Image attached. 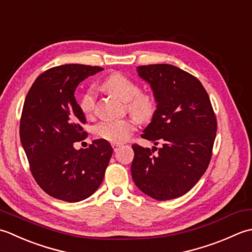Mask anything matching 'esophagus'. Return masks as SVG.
<instances>
[{
  "instance_id": "obj_1",
  "label": "esophagus",
  "mask_w": 252,
  "mask_h": 252,
  "mask_svg": "<svg viewBox=\"0 0 252 252\" xmlns=\"http://www.w3.org/2000/svg\"><path fill=\"white\" fill-rule=\"evenodd\" d=\"M121 146H122L121 143H113V145H112V147H113V149H114L115 152H116L117 150H119V148H120Z\"/></svg>"
}]
</instances>
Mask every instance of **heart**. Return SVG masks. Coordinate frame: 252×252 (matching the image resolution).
Listing matches in <instances>:
<instances>
[{
    "instance_id": "heart-1",
    "label": "heart",
    "mask_w": 252,
    "mask_h": 252,
    "mask_svg": "<svg viewBox=\"0 0 252 252\" xmlns=\"http://www.w3.org/2000/svg\"><path fill=\"white\" fill-rule=\"evenodd\" d=\"M102 88L120 100L127 102V107L131 114L141 122H147L156 111L155 100L147 94H139L136 83L122 74H112L102 83ZM94 106V94L87 90L81 96L80 107L86 115H89ZM135 129L133 123L129 120L104 121L95 127L96 135L103 139L120 143L125 141Z\"/></svg>"
}]
</instances>
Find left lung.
Listing matches in <instances>:
<instances>
[{"label":"left lung","instance_id":"8db88e82","mask_svg":"<svg viewBox=\"0 0 252 252\" xmlns=\"http://www.w3.org/2000/svg\"><path fill=\"white\" fill-rule=\"evenodd\" d=\"M137 74L150 85L157 109L142 138L162 143L133 145L131 176L136 186L153 199H175L197 184L211 160L217 119L202 84L169 64L138 66ZM155 150L158 152L153 155Z\"/></svg>","mask_w":252,"mask_h":252}]
</instances>
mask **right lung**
Masks as SVG:
<instances>
[{"mask_svg": "<svg viewBox=\"0 0 252 252\" xmlns=\"http://www.w3.org/2000/svg\"><path fill=\"white\" fill-rule=\"evenodd\" d=\"M103 70L99 66L65 64L34 80L20 120V142L39 186L49 196L78 202L94 193L103 181L113 148L105 139L76 150L87 132L83 110L75 99L81 81Z\"/></svg>", "mask_w": 252, "mask_h": 252, "instance_id": "obj_1", "label": "right lung"}]
</instances>
